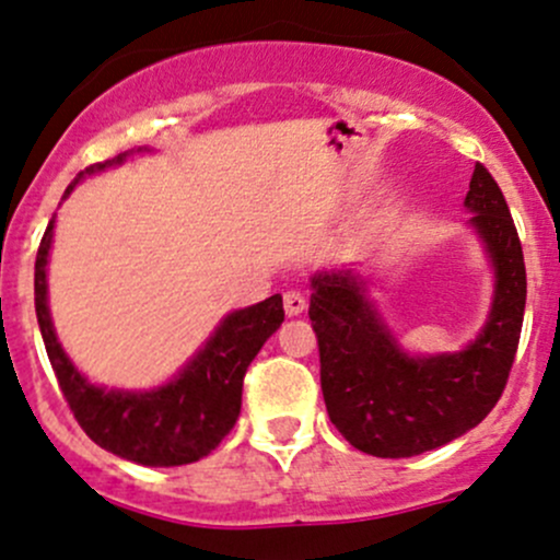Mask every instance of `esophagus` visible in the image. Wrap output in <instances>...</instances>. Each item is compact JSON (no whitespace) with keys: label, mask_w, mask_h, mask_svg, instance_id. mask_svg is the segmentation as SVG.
I'll return each instance as SVG.
<instances>
[{"label":"esophagus","mask_w":560,"mask_h":560,"mask_svg":"<svg viewBox=\"0 0 560 560\" xmlns=\"http://www.w3.org/2000/svg\"><path fill=\"white\" fill-rule=\"evenodd\" d=\"M305 311V298L300 292L284 294V313L287 316H300Z\"/></svg>","instance_id":"1"}]
</instances>
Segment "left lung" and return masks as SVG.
I'll list each match as a JSON object with an SVG mask.
<instances>
[{"label":"left lung","mask_w":560,"mask_h":560,"mask_svg":"<svg viewBox=\"0 0 560 560\" xmlns=\"http://www.w3.org/2000/svg\"><path fill=\"white\" fill-rule=\"evenodd\" d=\"M468 229L491 268L483 327L459 350L411 353L355 268L311 276L308 316L322 355L329 420L372 457H415L472 430L508 383L526 308V268L500 186L476 164L465 196Z\"/></svg>","instance_id":"obj_1"}]
</instances>
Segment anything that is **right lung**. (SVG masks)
<instances>
[{
  "mask_svg": "<svg viewBox=\"0 0 560 560\" xmlns=\"http://www.w3.org/2000/svg\"><path fill=\"white\" fill-rule=\"evenodd\" d=\"M153 153L149 145H138L108 162L92 164L79 172L66 188L63 199L90 175H101L119 167L127 159ZM55 236V214L42 236L34 266V305L42 340L60 390L84 433L97 446L145 468H175L207 457L229 435L242 409V385L266 340L284 322L281 294L225 313L199 350L180 366L167 383L153 388H108L92 383L73 364L58 340L47 294V262H50Z\"/></svg>",
  "mask_w": 560,
  "mask_h": 560,
  "instance_id": "1",
  "label": "right lung"
}]
</instances>
